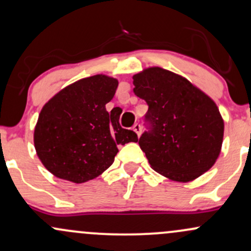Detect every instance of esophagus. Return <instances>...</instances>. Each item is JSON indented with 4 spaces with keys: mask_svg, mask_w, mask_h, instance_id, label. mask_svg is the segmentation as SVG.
<instances>
[{
    "mask_svg": "<svg viewBox=\"0 0 251 251\" xmlns=\"http://www.w3.org/2000/svg\"><path fill=\"white\" fill-rule=\"evenodd\" d=\"M132 128H133V131L135 132V133H137L138 137H139L140 133H142V126H140L139 124H134L133 127H132Z\"/></svg>",
    "mask_w": 251,
    "mask_h": 251,
    "instance_id": "esophagus-1",
    "label": "esophagus"
}]
</instances>
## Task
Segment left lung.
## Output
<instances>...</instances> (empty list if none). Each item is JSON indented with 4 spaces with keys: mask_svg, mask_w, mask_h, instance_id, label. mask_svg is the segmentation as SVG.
I'll return each mask as SVG.
<instances>
[{
    "mask_svg": "<svg viewBox=\"0 0 251 251\" xmlns=\"http://www.w3.org/2000/svg\"><path fill=\"white\" fill-rule=\"evenodd\" d=\"M133 92L148 103L139 138L154 171L189 181L214 165L221 152L224 123L216 103L192 83L159 67L133 76Z\"/></svg>",
    "mask_w": 251,
    "mask_h": 251,
    "instance_id": "1",
    "label": "left lung"
}]
</instances>
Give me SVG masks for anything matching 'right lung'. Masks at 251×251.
<instances>
[{
  "label": "right lung",
  "instance_id": "obj_1",
  "mask_svg": "<svg viewBox=\"0 0 251 251\" xmlns=\"http://www.w3.org/2000/svg\"><path fill=\"white\" fill-rule=\"evenodd\" d=\"M117 88L113 77L89 76L63 88L43 106L34 145L48 171L85 183L113 164L118 145L138 142L135 132L120 126L119 114L106 111Z\"/></svg>",
  "mask_w": 251,
  "mask_h": 251
}]
</instances>
